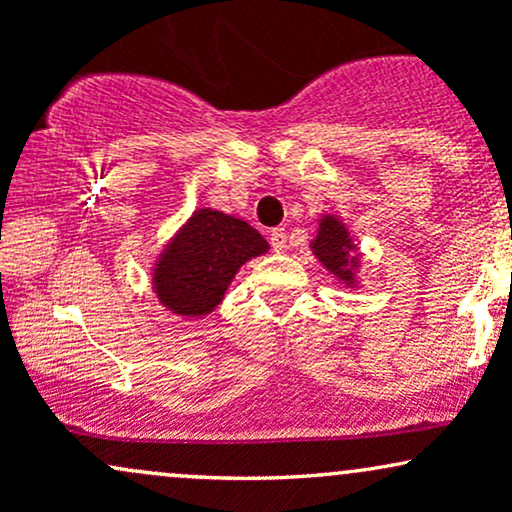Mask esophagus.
<instances>
[{"label":"esophagus","instance_id":"esophagus-1","mask_svg":"<svg viewBox=\"0 0 512 512\" xmlns=\"http://www.w3.org/2000/svg\"><path fill=\"white\" fill-rule=\"evenodd\" d=\"M269 243H272L274 252L284 250L286 248V231H284V228H274V231L269 233Z\"/></svg>","mask_w":512,"mask_h":512}]
</instances>
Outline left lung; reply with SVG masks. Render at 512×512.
<instances>
[{"label": "left lung", "instance_id": "8db88e82", "mask_svg": "<svg viewBox=\"0 0 512 512\" xmlns=\"http://www.w3.org/2000/svg\"><path fill=\"white\" fill-rule=\"evenodd\" d=\"M310 250L327 272H332L342 281L344 286L356 284V269H358V255L356 245L351 240L349 231L337 216H322L317 236L310 243Z\"/></svg>", "mask_w": 512, "mask_h": 512}]
</instances>
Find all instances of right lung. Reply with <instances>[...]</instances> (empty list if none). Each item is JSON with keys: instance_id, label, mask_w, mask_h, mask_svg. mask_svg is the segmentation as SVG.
<instances>
[{"instance_id": "right-lung-1", "label": "right lung", "mask_w": 512, "mask_h": 512, "mask_svg": "<svg viewBox=\"0 0 512 512\" xmlns=\"http://www.w3.org/2000/svg\"><path fill=\"white\" fill-rule=\"evenodd\" d=\"M269 250L250 223L214 209H197L154 264L161 305L182 317L209 315L238 269Z\"/></svg>"}]
</instances>
